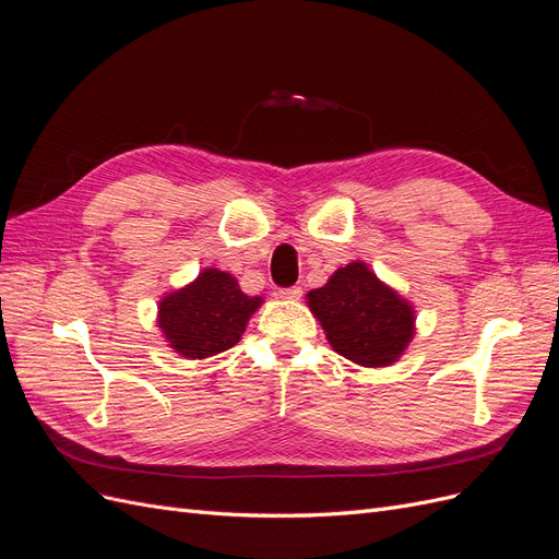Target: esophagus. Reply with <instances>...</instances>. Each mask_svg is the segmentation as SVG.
Masks as SVG:
<instances>
[{"mask_svg":"<svg viewBox=\"0 0 559 559\" xmlns=\"http://www.w3.org/2000/svg\"><path fill=\"white\" fill-rule=\"evenodd\" d=\"M277 296L284 300H298L302 296V292H300V286H286V289L277 292Z\"/></svg>","mask_w":559,"mask_h":559,"instance_id":"obj_1","label":"esophagus"}]
</instances>
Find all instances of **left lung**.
<instances>
[{"instance_id": "8db88e82", "label": "left lung", "mask_w": 559, "mask_h": 559, "mask_svg": "<svg viewBox=\"0 0 559 559\" xmlns=\"http://www.w3.org/2000/svg\"><path fill=\"white\" fill-rule=\"evenodd\" d=\"M331 347L341 357L380 368L399 361L415 333V310L361 261L337 267L331 280L308 294Z\"/></svg>"}]
</instances>
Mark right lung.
I'll list each match as a JSON object with an SVG mask.
<instances>
[{
  "instance_id": "add662e5",
  "label": "right lung",
  "mask_w": 559,
  "mask_h": 559,
  "mask_svg": "<svg viewBox=\"0 0 559 559\" xmlns=\"http://www.w3.org/2000/svg\"><path fill=\"white\" fill-rule=\"evenodd\" d=\"M261 296L242 294L238 280L218 267H205L183 289L167 294L158 306V326L186 359H207L240 343Z\"/></svg>"
}]
</instances>
